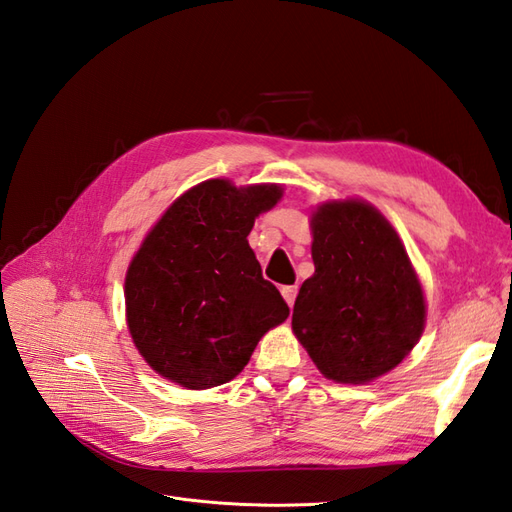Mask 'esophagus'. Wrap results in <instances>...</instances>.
<instances>
[{
	"label": "esophagus",
	"instance_id": "1",
	"mask_svg": "<svg viewBox=\"0 0 512 512\" xmlns=\"http://www.w3.org/2000/svg\"><path fill=\"white\" fill-rule=\"evenodd\" d=\"M281 294L285 298V303L292 307L294 300H296V294H298V287L296 285H285V287H281Z\"/></svg>",
	"mask_w": 512,
	"mask_h": 512
}]
</instances>
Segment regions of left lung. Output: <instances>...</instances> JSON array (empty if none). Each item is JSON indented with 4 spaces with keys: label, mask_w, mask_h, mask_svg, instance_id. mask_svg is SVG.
Instances as JSON below:
<instances>
[{
    "label": "left lung",
    "mask_w": 512,
    "mask_h": 512,
    "mask_svg": "<svg viewBox=\"0 0 512 512\" xmlns=\"http://www.w3.org/2000/svg\"><path fill=\"white\" fill-rule=\"evenodd\" d=\"M311 231L316 272L296 296L292 329L326 378L370 383L422 337V285L398 233L370 203H324Z\"/></svg>",
    "instance_id": "8db88e82"
}]
</instances>
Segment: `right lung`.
Returning a JSON list of instances; mask_svg holds the SVG:
<instances>
[{
  "label": "right lung",
  "instance_id": "add662e5",
  "mask_svg": "<svg viewBox=\"0 0 512 512\" xmlns=\"http://www.w3.org/2000/svg\"><path fill=\"white\" fill-rule=\"evenodd\" d=\"M281 186L209 179L166 209L125 277L127 326L151 368L186 389L229 383L290 307L248 246Z\"/></svg>",
  "mask_w": 512,
  "mask_h": 512
}]
</instances>
